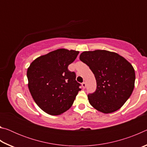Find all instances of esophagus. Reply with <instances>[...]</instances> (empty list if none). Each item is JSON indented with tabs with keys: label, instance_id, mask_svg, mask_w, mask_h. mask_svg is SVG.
Masks as SVG:
<instances>
[{
	"label": "esophagus",
	"instance_id": "obj_1",
	"mask_svg": "<svg viewBox=\"0 0 147 147\" xmlns=\"http://www.w3.org/2000/svg\"><path fill=\"white\" fill-rule=\"evenodd\" d=\"M82 88L84 89V88H86V82H83L82 84Z\"/></svg>",
	"mask_w": 147,
	"mask_h": 147
}]
</instances>
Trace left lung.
<instances>
[{
    "mask_svg": "<svg viewBox=\"0 0 147 147\" xmlns=\"http://www.w3.org/2000/svg\"><path fill=\"white\" fill-rule=\"evenodd\" d=\"M80 59L89 66L96 81V89L88 95L91 105L104 113L118 110L132 93L136 74L123 56L105 50L85 51Z\"/></svg>",
    "mask_w": 147,
    "mask_h": 147,
    "instance_id": "1",
    "label": "left lung"
}]
</instances>
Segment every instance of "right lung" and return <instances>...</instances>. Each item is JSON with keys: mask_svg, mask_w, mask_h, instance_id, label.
<instances>
[{"mask_svg": "<svg viewBox=\"0 0 147 147\" xmlns=\"http://www.w3.org/2000/svg\"><path fill=\"white\" fill-rule=\"evenodd\" d=\"M78 54L73 50L57 49L38 57L28 68L29 91L47 113L58 115L68 110L81 90L75 73L68 69Z\"/></svg>", "mask_w": 147, "mask_h": 147, "instance_id": "obj_1", "label": "right lung"}]
</instances>
